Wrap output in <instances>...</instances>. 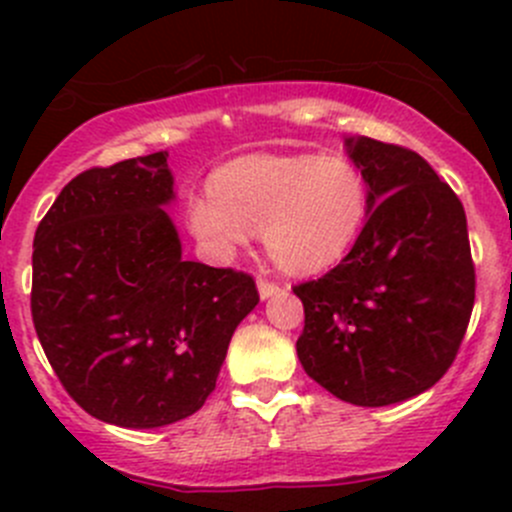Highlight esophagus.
Instances as JSON below:
<instances>
[{
	"instance_id": "34e87169",
	"label": "esophagus",
	"mask_w": 512,
	"mask_h": 512,
	"mask_svg": "<svg viewBox=\"0 0 512 512\" xmlns=\"http://www.w3.org/2000/svg\"><path fill=\"white\" fill-rule=\"evenodd\" d=\"M257 292H260L262 299H270V297H275V294H280L282 287L275 285V282H270V280H257Z\"/></svg>"
}]
</instances>
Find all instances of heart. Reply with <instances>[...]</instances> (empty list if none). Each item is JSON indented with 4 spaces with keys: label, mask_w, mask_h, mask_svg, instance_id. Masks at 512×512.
<instances>
[{
    "label": "heart",
    "mask_w": 512,
    "mask_h": 512,
    "mask_svg": "<svg viewBox=\"0 0 512 512\" xmlns=\"http://www.w3.org/2000/svg\"><path fill=\"white\" fill-rule=\"evenodd\" d=\"M369 215V188L354 163L337 156L252 153L225 163L210 190L185 208L208 257L227 262L262 230L270 255L289 272H322L356 242Z\"/></svg>",
    "instance_id": "heart-1"
}]
</instances>
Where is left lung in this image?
Masks as SVG:
<instances>
[{
    "mask_svg": "<svg viewBox=\"0 0 512 512\" xmlns=\"http://www.w3.org/2000/svg\"><path fill=\"white\" fill-rule=\"evenodd\" d=\"M369 188L352 252L294 287L304 304V371L354 406H391L431 389L456 359L476 299L458 195L409 148L344 141Z\"/></svg>",
    "mask_w": 512,
    "mask_h": 512,
    "instance_id": "1",
    "label": "left lung"
}]
</instances>
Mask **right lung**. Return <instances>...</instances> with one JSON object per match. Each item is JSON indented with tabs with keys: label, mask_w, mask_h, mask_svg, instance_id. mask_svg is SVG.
Wrapping results in <instances>:
<instances>
[{
	"label": "right lung",
	"mask_w": 512,
	"mask_h": 512,
	"mask_svg": "<svg viewBox=\"0 0 512 512\" xmlns=\"http://www.w3.org/2000/svg\"><path fill=\"white\" fill-rule=\"evenodd\" d=\"M173 200L160 151L79 173L36 227V337L71 399L113 426L193 416L260 302L245 272L183 260Z\"/></svg>",
	"instance_id": "add662e5"
}]
</instances>
